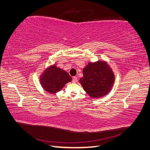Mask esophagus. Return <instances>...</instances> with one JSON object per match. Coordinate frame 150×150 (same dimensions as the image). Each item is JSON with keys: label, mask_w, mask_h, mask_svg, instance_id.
I'll return each mask as SVG.
<instances>
[{"label": "esophagus", "mask_w": 150, "mask_h": 150, "mask_svg": "<svg viewBox=\"0 0 150 150\" xmlns=\"http://www.w3.org/2000/svg\"><path fill=\"white\" fill-rule=\"evenodd\" d=\"M78 81V79L77 77H74V78H73V79H72V82L73 83H77Z\"/></svg>", "instance_id": "obj_1"}]
</instances>
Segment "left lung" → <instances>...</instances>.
Masks as SVG:
<instances>
[{"label":"left lung","instance_id":"8db88e82","mask_svg":"<svg viewBox=\"0 0 150 150\" xmlns=\"http://www.w3.org/2000/svg\"><path fill=\"white\" fill-rule=\"evenodd\" d=\"M83 76L79 79V83L90 98H101L112 91L115 74L106 61L88 63L83 69Z\"/></svg>","mask_w":150,"mask_h":150}]
</instances>
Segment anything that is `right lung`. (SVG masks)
<instances>
[{"instance_id": "obj_1", "label": "right lung", "mask_w": 150, "mask_h": 150, "mask_svg": "<svg viewBox=\"0 0 150 150\" xmlns=\"http://www.w3.org/2000/svg\"><path fill=\"white\" fill-rule=\"evenodd\" d=\"M39 79L44 91L54 94L60 91L72 79L67 72L53 64L48 66L43 71Z\"/></svg>"}]
</instances>
